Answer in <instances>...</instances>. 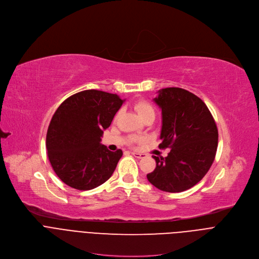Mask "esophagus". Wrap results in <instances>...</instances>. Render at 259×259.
Segmentation results:
<instances>
[{
  "instance_id": "1",
  "label": "esophagus",
  "mask_w": 259,
  "mask_h": 259,
  "mask_svg": "<svg viewBox=\"0 0 259 259\" xmlns=\"http://www.w3.org/2000/svg\"><path fill=\"white\" fill-rule=\"evenodd\" d=\"M135 158H137V159H141V158H144V154H140V153H136V152H132L131 153Z\"/></svg>"
}]
</instances>
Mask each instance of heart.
I'll list each match as a JSON object with an SVG mask.
<instances>
[{
  "mask_svg": "<svg viewBox=\"0 0 259 259\" xmlns=\"http://www.w3.org/2000/svg\"><path fill=\"white\" fill-rule=\"evenodd\" d=\"M135 109L137 110L138 115L140 116V118H143L144 116L149 115V114H155V108L154 106L145 100H139L135 103L134 105Z\"/></svg>",
  "mask_w": 259,
  "mask_h": 259,
  "instance_id": "heart-1",
  "label": "heart"
}]
</instances>
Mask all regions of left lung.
<instances>
[{
    "mask_svg": "<svg viewBox=\"0 0 259 259\" xmlns=\"http://www.w3.org/2000/svg\"><path fill=\"white\" fill-rule=\"evenodd\" d=\"M154 100L162 108L159 147L171 150L166 158L153 156L157 166L146 177L163 192H184L196 186L213 164L217 126L205 102L188 90L165 88Z\"/></svg>",
    "mask_w": 259,
    "mask_h": 259,
    "instance_id": "left-lung-1",
    "label": "left lung"
}]
</instances>
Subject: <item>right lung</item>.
Returning <instances> with one entry per match:
<instances>
[{
    "label": "right lung",
    "mask_w": 259,
    "mask_h": 259,
    "mask_svg": "<svg viewBox=\"0 0 259 259\" xmlns=\"http://www.w3.org/2000/svg\"><path fill=\"white\" fill-rule=\"evenodd\" d=\"M117 94L84 90L66 98L48 127L46 147L56 175L68 187L89 191L113 175L123 152H110L100 144L123 104Z\"/></svg>",
    "instance_id": "obj_1"
}]
</instances>
